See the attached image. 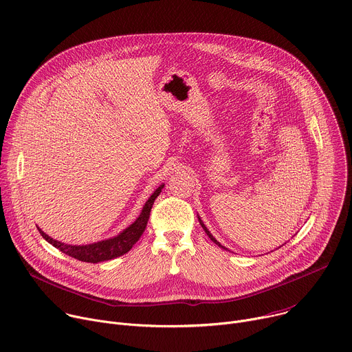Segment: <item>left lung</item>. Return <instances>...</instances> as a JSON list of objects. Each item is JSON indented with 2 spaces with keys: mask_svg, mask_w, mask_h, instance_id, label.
I'll return each mask as SVG.
<instances>
[{
  "mask_svg": "<svg viewBox=\"0 0 352 352\" xmlns=\"http://www.w3.org/2000/svg\"><path fill=\"white\" fill-rule=\"evenodd\" d=\"M199 223H200V226H202V227H204V230H205V232H206V234H208V235H209V238H210V239H212V241H213V242H214V243H216V245H219V246H220V248H223V249H226V248H224V246H223V245H221V243H220V242H217V239H216V238H214V236H213V235H212V234H210V232H209V230H208V228H206V227H205V224H204V223H202V220H200V219H199Z\"/></svg>",
  "mask_w": 352,
  "mask_h": 352,
  "instance_id": "1",
  "label": "left lung"
}]
</instances>
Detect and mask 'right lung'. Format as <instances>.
Returning <instances> with one entry per match:
<instances>
[{
    "label": "right lung",
    "instance_id": "add662e5",
    "mask_svg": "<svg viewBox=\"0 0 352 352\" xmlns=\"http://www.w3.org/2000/svg\"><path fill=\"white\" fill-rule=\"evenodd\" d=\"M163 186L164 185H160L155 190V193L147 199V202L144 204L140 216L135 220V223H132L128 228H125L120 235H117L114 238L100 241V242L90 243V245H79L78 246V245H67L60 241H56L52 236H48L45 232H43L38 227H37V230H38L40 235L47 242H50L53 246L60 249L63 254H65L74 259H78L80 262L98 263V262H104V261H110V259L122 256L124 254L129 252L131 248L138 242V239L143 234V231L147 226L148 217H150V210H152L155 200L160 195Z\"/></svg>",
    "mask_w": 352,
    "mask_h": 352
}]
</instances>
